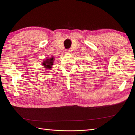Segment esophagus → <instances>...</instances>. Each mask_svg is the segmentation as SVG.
<instances>
[{"mask_svg": "<svg viewBox=\"0 0 135 135\" xmlns=\"http://www.w3.org/2000/svg\"><path fill=\"white\" fill-rule=\"evenodd\" d=\"M71 51H70V50H69V49H68V50H66V51H65V52H66V54H69V53H70Z\"/></svg>", "mask_w": 135, "mask_h": 135, "instance_id": "obj_1", "label": "esophagus"}]
</instances>
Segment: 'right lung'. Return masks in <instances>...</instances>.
<instances>
[{"label":"right lung","mask_w":135,"mask_h":135,"mask_svg":"<svg viewBox=\"0 0 135 135\" xmlns=\"http://www.w3.org/2000/svg\"><path fill=\"white\" fill-rule=\"evenodd\" d=\"M54 60H55V59H54V57H50V58H48L46 60H44L43 63H42L43 64L42 65H43L44 67H45L44 68H46L47 69H51V68H52L53 63L54 62Z\"/></svg>","instance_id":"1"}]
</instances>
